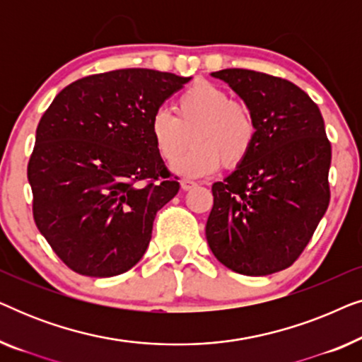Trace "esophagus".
<instances>
[{"mask_svg": "<svg viewBox=\"0 0 362 362\" xmlns=\"http://www.w3.org/2000/svg\"><path fill=\"white\" fill-rule=\"evenodd\" d=\"M196 186V182L194 181H191V180H181V187L185 191H189V189H192V187Z\"/></svg>", "mask_w": 362, "mask_h": 362, "instance_id": "34e87169", "label": "esophagus"}]
</instances>
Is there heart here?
<instances>
[{"label": "heart", "mask_w": 362, "mask_h": 362, "mask_svg": "<svg viewBox=\"0 0 362 362\" xmlns=\"http://www.w3.org/2000/svg\"><path fill=\"white\" fill-rule=\"evenodd\" d=\"M150 133L158 156L166 165L179 159L190 140L195 146L175 165L186 176H206L221 163L237 168L254 150L259 136L255 113L247 103L234 100L224 88L197 82L175 102V115L158 108L151 115Z\"/></svg>", "instance_id": "1"}]
</instances>
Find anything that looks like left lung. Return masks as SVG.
Here are the masks:
<instances>
[{"label":"left lung","instance_id":"obj_1","mask_svg":"<svg viewBox=\"0 0 362 362\" xmlns=\"http://www.w3.org/2000/svg\"><path fill=\"white\" fill-rule=\"evenodd\" d=\"M212 76L252 108L259 136L249 158L212 185L207 244L237 274H275L298 259L329 206L323 117L308 93L285 78L249 69Z\"/></svg>","mask_w":362,"mask_h":362}]
</instances>
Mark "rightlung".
I'll use <instances>...</instances> for the list:
<instances>
[{"label":"right lung","mask_w":362,"mask_h":362,"mask_svg":"<svg viewBox=\"0 0 362 362\" xmlns=\"http://www.w3.org/2000/svg\"><path fill=\"white\" fill-rule=\"evenodd\" d=\"M189 77L118 69L69 83L39 120L28 163L33 216L76 274L138 264L156 212L180 191L153 145L151 115Z\"/></svg>","instance_id":"obj_1"}]
</instances>
